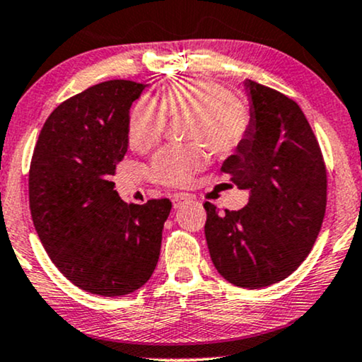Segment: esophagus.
Masks as SVG:
<instances>
[{
  "label": "esophagus",
  "instance_id": "34e87169",
  "mask_svg": "<svg viewBox=\"0 0 362 362\" xmlns=\"http://www.w3.org/2000/svg\"><path fill=\"white\" fill-rule=\"evenodd\" d=\"M194 200L189 194H175L172 197V202H173V206L175 209H180V206H184L185 204H190V202Z\"/></svg>",
  "mask_w": 362,
  "mask_h": 362
}]
</instances>
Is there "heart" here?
<instances>
[{"mask_svg": "<svg viewBox=\"0 0 362 362\" xmlns=\"http://www.w3.org/2000/svg\"><path fill=\"white\" fill-rule=\"evenodd\" d=\"M189 117L185 146H167L153 157V182L185 187L205 165V147L215 157H226L247 137L250 114L243 103L231 98L223 86L210 79H185L157 94L156 103L141 99L129 115V144L147 152L160 141L165 117Z\"/></svg>", "mask_w": 362, "mask_h": 362, "instance_id": "b5f03b06", "label": "heart"}]
</instances>
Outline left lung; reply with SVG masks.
Instances as JSON below:
<instances>
[{"label":"left lung","mask_w":362,"mask_h":362,"mask_svg":"<svg viewBox=\"0 0 362 362\" xmlns=\"http://www.w3.org/2000/svg\"><path fill=\"white\" fill-rule=\"evenodd\" d=\"M250 129L221 165L250 192L242 210L218 214L205 202V238L216 272L235 286H269L310 255L326 211L327 178L320 144L295 100L245 81Z\"/></svg>","instance_id":"1"}]
</instances>
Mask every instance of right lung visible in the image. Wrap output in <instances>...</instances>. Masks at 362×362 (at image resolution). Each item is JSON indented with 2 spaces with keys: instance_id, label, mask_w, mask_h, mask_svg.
I'll return each instance as SVG.
<instances>
[{
  "instance_id": "add662e5",
  "label": "right lung",
  "mask_w": 362,
  "mask_h": 362,
  "mask_svg": "<svg viewBox=\"0 0 362 362\" xmlns=\"http://www.w3.org/2000/svg\"><path fill=\"white\" fill-rule=\"evenodd\" d=\"M146 88L105 81L72 95L42 125L30 167V209L42 247L81 290L122 296L157 267L172 202L125 204L110 177L129 147V110Z\"/></svg>"
}]
</instances>
